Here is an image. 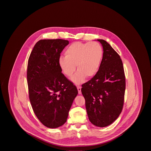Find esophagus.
Here are the masks:
<instances>
[{
    "mask_svg": "<svg viewBox=\"0 0 151 151\" xmlns=\"http://www.w3.org/2000/svg\"><path fill=\"white\" fill-rule=\"evenodd\" d=\"M77 89L78 91V94H81V87H80V86H77Z\"/></svg>",
    "mask_w": 151,
    "mask_h": 151,
    "instance_id": "34e87169",
    "label": "esophagus"
}]
</instances>
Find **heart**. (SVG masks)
<instances>
[{
	"label": "heart",
	"instance_id": "b5f03b06",
	"mask_svg": "<svg viewBox=\"0 0 151 151\" xmlns=\"http://www.w3.org/2000/svg\"><path fill=\"white\" fill-rule=\"evenodd\" d=\"M65 57L58 59L59 66L63 74L72 78L76 84L82 83L85 78L94 76L99 71L103 57L101 46L97 42L83 43L75 42L64 51Z\"/></svg>",
	"mask_w": 151,
	"mask_h": 151
}]
</instances>
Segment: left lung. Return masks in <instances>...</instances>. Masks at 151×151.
I'll use <instances>...</instances> for the list:
<instances>
[{
  "mask_svg": "<svg viewBox=\"0 0 151 151\" xmlns=\"http://www.w3.org/2000/svg\"><path fill=\"white\" fill-rule=\"evenodd\" d=\"M103 57L97 73L82 85L86 110L90 122L104 127L113 123L122 112L125 90V76L119 55L103 39Z\"/></svg>",
  "mask_w": 151,
  "mask_h": 151,
  "instance_id": "8db88e82",
  "label": "left lung"
}]
</instances>
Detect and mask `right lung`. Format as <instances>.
Wrapping results in <instances>:
<instances>
[{
	"label": "right lung",
	"instance_id": "add662e5",
	"mask_svg": "<svg viewBox=\"0 0 151 151\" xmlns=\"http://www.w3.org/2000/svg\"><path fill=\"white\" fill-rule=\"evenodd\" d=\"M69 42L43 39L35 44L28 60L27 79L33 111L45 126L55 128L67 121L78 92L58 64L60 54Z\"/></svg>",
	"mask_w": 151,
	"mask_h": 151
}]
</instances>
